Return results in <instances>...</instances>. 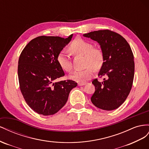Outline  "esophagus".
Listing matches in <instances>:
<instances>
[{"mask_svg":"<svg viewBox=\"0 0 149 149\" xmlns=\"http://www.w3.org/2000/svg\"><path fill=\"white\" fill-rule=\"evenodd\" d=\"M86 84V83H79L78 85L79 86H85Z\"/></svg>","mask_w":149,"mask_h":149,"instance_id":"1","label":"esophagus"}]
</instances>
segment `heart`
<instances>
[{"label":"heart","instance_id":"b5f03b06","mask_svg":"<svg viewBox=\"0 0 149 149\" xmlns=\"http://www.w3.org/2000/svg\"><path fill=\"white\" fill-rule=\"evenodd\" d=\"M69 50L77 56H84V65L87 67L84 70L76 71L70 75V78L78 82L84 83L90 79L93 74V69L98 70L102 66L104 56L101 49L93 47L92 44L81 38H76L71 42ZM57 62L61 69L67 72H70L72 64L64 51L59 52L57 56Z\"/></svg>","mask_w":149,"mask_h":149}]
</instances>
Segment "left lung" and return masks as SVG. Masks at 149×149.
I'll use <instances>...</instances> for the list:
<instances>
[{
	"label": "left lung",
	"mask_w": 149,
	"mask_h": 149,
	"mask_svg": "<svg viewBox=\"0 0 149 149\" xmlns=\"http://www.w3.org/2000/svg\"><path fill=\"white\" fill-rule=\"evenodd\" d=\"M83 36L98 42L104 56L98 76L105 78L103 82L92 80L95 91L92 102L102 110L116 109L124 102L132 86L135 65L130 46L122 36L107 29Z\"/></svg>",
	"instance_id": "8db88e82"
}]
</instances>
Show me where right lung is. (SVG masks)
Returning a JSON list of instances; mask_svg holds the SVG:
<instances>
[{
	"label": "right lung",
	"mask_w": 149,
	"mask_h": 149,
	"mask_svg": "<svg viewBox=\"0 0 149 149\" xmlns=\"http://www.w3.org/2000/svg\"><path fill=\"white\" fill-rule=\"evenodd\" d=\"M73 34L60 37L39 36L21 52L18 65L20 91L27 105L43 116L57 113L66 104L69 93L77 83L71 80L54 82L65 75L57 56L69 43Z\"/></svg>",
	"instance_id": "obj_1"
}]
</instances>
